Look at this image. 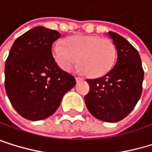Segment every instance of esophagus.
<instances>
[{
  "label": "esophagus",
  "instance_id": "esophagus-1",
  "mask_svg": "<svg viewBox=\"0 0 152 152\" xmlns=\"http://www.w3.org/2000/svg\"><path fill=\"white\" fill-rule=\"evenodd\" d=\"M75 80H76V81H77V82L83 80V79H82V78H80V77H76V78H75Z\"/></svg>",
  "mask_w": 152,
  "mask_h": 152
}]
</instances>
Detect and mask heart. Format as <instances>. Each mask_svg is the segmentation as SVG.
<instances>
[{
    "instance_id": "b5f03b06",
    "label": "heart",
    "mask_w": 152,
    "mask_h": 152,
    "mask_svg": "<svg viewBox=\"0 0 152 152\" xmlns=\"http://www.w3.org/2000/svg\"><path fill=\"white\" fill-rule=\"evenodd\" d=\"M52 54L61 70L69 72L79 60L80 67L87 76L98 78L111 70L116 61L117 50L110 39L81 35L69 38L66 45L55 42Z\"/></svg>"
}]
</instances>
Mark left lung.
Listing matches in <instances>:
<instances>
[{"mask_svg":"<svg viewBox=\"0 0 152 152\" xmlns=\"http://www.w3.org/2000/svg\"><path fill=\"white\" fill-rule=\"evenodd\" d=\"M108 34L116 46L117 61L106 75L87 80L90 91L84 100L92 116L117 122L130 114L140 100L144 72L138 50L118 33Z\"/></svg>","mask_w":152,"mask_h":152,"instance_id":"obj_1","label":"left lung"}]
</instances>
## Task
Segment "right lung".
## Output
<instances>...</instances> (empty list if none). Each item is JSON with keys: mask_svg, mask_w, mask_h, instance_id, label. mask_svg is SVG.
<instances>
[{"mask_svg": "<svg viewBox=\"0 0 152 152\" xmlns=\"http://www.w3.org/2000/svg\"><path fill=\"white\" fill-rule=\"evenodd\" d=\"M57 31L32 28L17 38L5 61V90L15 110L24 119L40 121L52 115L75 78L56 63L51 47Z\"/></svg>", "mask_w": 152, "mask_h": 152, "instance_id": "1", "label": "right lung"}]
</instances>
